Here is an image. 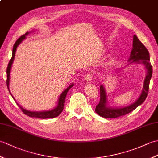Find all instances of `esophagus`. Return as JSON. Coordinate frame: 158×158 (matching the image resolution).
Masks as SVG:
<instances>
[{
    "mask_svg": "<svg viewBox=\"0 0 158 158\" xmlns=\"http://www.w3.org/2000/svg\"><path fill=\"white\" fill-rule=\"evenodd\" d=\"M92 79H93V75L92 73H88L85 77V80L87 82L92 81Z\"/></svg>",
    "mask_w": 158,
    "mask_h": 158,
    "instance_id": "34e87169",
    "label": "esophagus"
}]
</instances>
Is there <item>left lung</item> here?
Instances as JSON below:
<instances>
[{"label":"left lung","mask_w":158,"mask_h":158,"mask_svg":"<svg viewBox=\"0 0 158 158\" xmlns=\"http://www.w3.org/2000/svg\"><path fill=\"white\" fill-rule=\"evenodd\" d=\"M133 48L130 53V59L128 61L130 64L136 62L143 64L145 66L147 70V75L145 77V81H144L143 89L141 94L136 101L127 106L122 107V108H112V107L107 106V98L105 88L102 85H100V99L98 105L96 106V112L100 116L105 118H117L121 116L125 115L126 114L133 111L136 108L145 101L147 94H148L149 83L151 78L152 77V66L150 63V57L148 50L147 49L145 46L139 41L138 37L135 35L133 36Z\"/></svg>","instance_id":"1"}]
</instances>
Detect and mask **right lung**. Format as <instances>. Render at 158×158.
<instances>
[{
	"mask_svg": "<svg viewBox=\"0 0 158 158\" xmlns=\"http://www.w3.org/2000/svg\"><path fill=\"white\" fill-rule=\"evenodd\" d=\"M29 34V32H26L24 35H23L22 36H20V37L17 40L16 42L15 43L14 45H13V52H12V58L10 60V61L9 62V64L7 66V69H6V85H7V88L9 89V93H11L9 90V78H10V72H11V66L13 60H14L15 58V52H16V49L18 48V46L22 43L23 39L26 38V36H27ZM74 85V84H71L70 86H69L64 91L61 95H60V98L58 99V105L56 107L55 109H53L51 110H45V111H30V110H26L21 106H19L18 104V105L19 107L21 109L22 111L25 114V115H28L29 117H37V118H41V119H48V118H55V117H58L60 113H62L64 109V102H65V99H66V96L67 93H68L69 90L72 88V87ZM12 96V95H11ZM13 97V96H12ZM13 98H14L13 97ZM15 100V99H14Z\"/></svg>",
	"mask_w": 158,
	"mask_h": 158,
	"instance_id": "right-lung-1",
	"label": "right lung"
}]
</instances>
